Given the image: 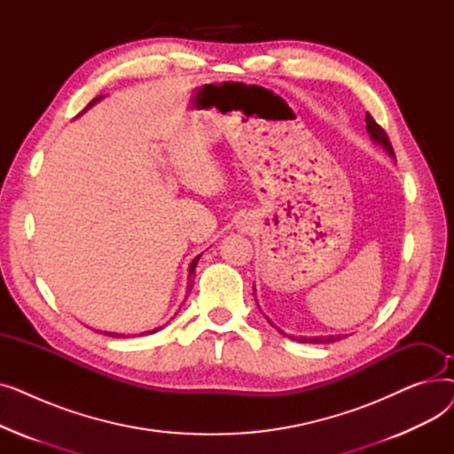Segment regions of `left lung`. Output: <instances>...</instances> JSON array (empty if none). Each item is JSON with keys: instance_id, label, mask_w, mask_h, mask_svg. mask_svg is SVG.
Returning a JSON list of instances; mask_svg holds the SVG:
<instances>
[{"instance_id": "8db88e82", "label": "left lung", "mask_w": 454, "mask_h": 454, "mask_svg": "<svg viewBox=\"0 0 454 454\" xmlns=\"http://www.w3.org/2000/svg\"><path fill=\"white\" fill-rule=\"evenodd\" d=\"M366 130H368V134H370V137H372L373 143H377V145L383 147V149L388 153V156L395 158L394 149H392V143H390L387 132L375 123V119H373L370 114H366ZM254 296H255V287H254ZM255 303H257V300H255ZM265 318L269 320V317H265ZM269 324L274 325L270 320H269ZM276 329H278V327H276ZM278 331L281 333V335H285V333H283L281 329H278ZM342 337H344V335H318V337H294V335H289V339H293V340H298V342H311V344H331V342L340 340Z\"/></svg>"}]
</instances>
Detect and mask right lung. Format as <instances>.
Returning <instances> with one entry per match:
<instances>
[{
  "instance_id": "obj_1",
  "label": "right lung",
  "mask_w": 454,
  "mask_h": 454,
  "mask_svg": "<svg viewBox=\"0 0 454 454\" xmlns=\"http://www.w3.org/2000/svg\"><path fill=\"white\" fill-rule=\"evenodd\" d=\"M103 98H105V95H99V98H95L93 101H90V105L84 108V112H86L88 108H91L95 103H99ZM84 112H82V114H84ZM79 115H81V114H79ZM200 255H202V254H200ZM200 255H197V257H195V259L191 261V263H189V269H187V272H189V274H187V278H189V289H187V293L191 291V285H193V278H195V267H197V263H199ZM160 329H161V327H154V329H149V331H143V333H139V337H141V335H153V333H156V331H160ZM105 335H108V337H115V339H121V337L125 339L123 333H110V331H105ZM127 337H130V335H127ZM134 337H136V335H134Z\"/></svg>"
}]
</instances>
